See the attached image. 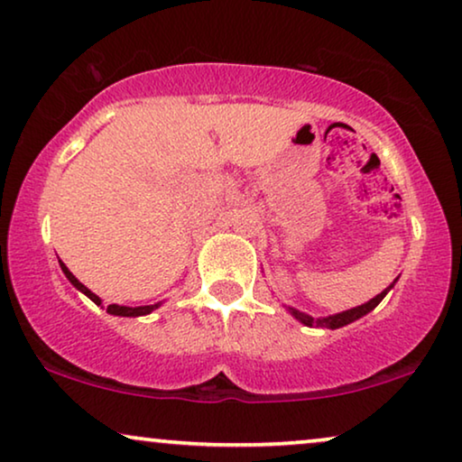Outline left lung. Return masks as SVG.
<instances>
[{"mask_svg":"<svg viewBox=\"0 0 462 462\" xmlns=\"http://www.w3.org/2000/svg\"><path fill=\"white\" fill-rule=\"evenodd\" d=\"M400 278V276H398ZM398 278H395V281L389 284L387 289H383L379 295L376 297H373L370 299V301H366V303H362V305H356V308H352V310H346V311H339V314H330V316H320V318H314V316H310V314H305V311H301V310H297V308H291V305H284V310L289 311L291 316L295 318V320H299L303 324V327H314V328H330V330H335V328H341V327H347V324H352V322H356V320H360V318H364L368 314V311H373L376 305H379L383 299H385V295L389 293V291H392L393 287H395V282H398Z\"/></svg>","mask_w":462,"mask_h":462,"instance_id":"8db88e82","label":"left lung"}]
</instances>
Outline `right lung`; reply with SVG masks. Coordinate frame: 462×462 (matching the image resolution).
<instances>
[{"label": "right lung", "instance_id": "1", "mask_svg": "<svg viewBox=\"0 0 462 462\" xmlns=\"http://www.w3.org/2000/svg\"><path fill=\"white\" fill-rule=\"evenodd\" d=\"M58 263H60V270L64 272V276L69 278V282L73 284V287L77 289V291H81L83 295L86 297H89L92 299V301L96 303V305H100L102 303V299L96 295V293H92V291H89L86 284L83 282H79L77 281V278L73 276V272H70L67 265H64L60 259H58ZM161 305H163V301H159V303H154V305H138V308H129V305H116V303H113V305H108L106 308V311L110 316H123V318H138V316H148L151 314V311H154L157 308H161Z\"/></svg>", "mask_w": 462, "mask_h": 462}]
</instances>
